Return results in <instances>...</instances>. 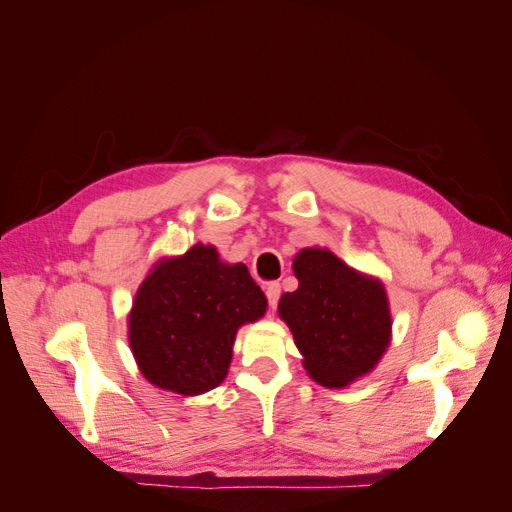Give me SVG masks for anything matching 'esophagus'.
Returning <instances> with one entry per match:
<instances>
[{
    "label": "esophagus",
    "mask_w": 512,
    "mask_h": 512,
    "mask_svg": "<svg viewBox=\"0 0 512 512\" xmlns=\"http://www.w3.org/2000/svg\"><path fill=\"white\" fill-rule=\"evenodd\" d=\"M280 294H282V286L280 284L273 282V284L267 286V301H269L271 307H275L277 301H280Z\"/></svg>",
    "instance_id": "34e87169"
}]
</instances>
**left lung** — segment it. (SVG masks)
Here are the masks:
<instances>
[{
  "mask_svg": "<svg viewBox=\"0 0 512 512\" xmlns=\"http://www.w3.org/2000/svg\"><path fill=\"white\" fill-rule=\"evenodd\" d=\"M299 288L284 292L277 312L303 354L309 378L344 389L369 374L391 342L386 290L376 277L350 269L320 247H305L292 262Z\"/></svg>",
  "mask_w": 512,
  "mask_h": 512,
  "instance_id": "1",
  "label": "left lung"
}]
</instances>
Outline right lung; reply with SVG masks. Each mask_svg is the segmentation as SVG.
I'll use <instances>...</instances> for the list:
<instances>
[{
    "instance_id": "add662e5",
    "label": "right lung",
    "mask_w": 512,
    "mask_h": 512,
    "mask_svg": "<svg viewBox=\"0 0 512 512\" xmlns=\"http://www.w3.org/2000/svg\"><path fill=\"white\" fill-rule=\"evenodd\" d=\"M265 312L267 297L247 267L198 243L145 277L128 318L130 348L158 389L200 395L226 378L241 324Z\"/></svg>"
}]
</instances>
